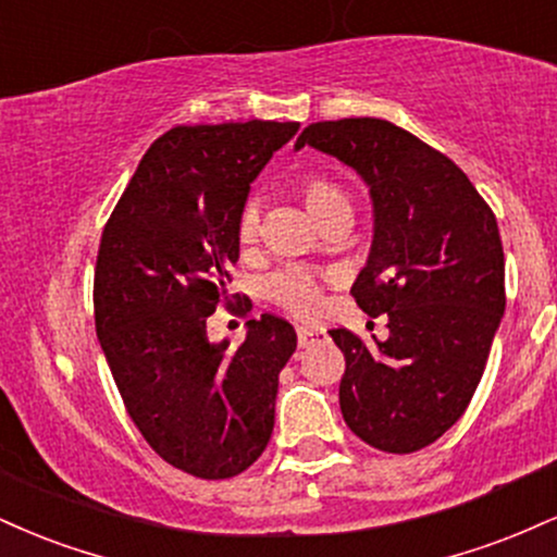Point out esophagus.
<instances>
[{
	"label": "esophagus",
	"instance_id": "obj_1",
	"mask_svg": "<svg viewBox=\"0 0 557 557\" xmlns=\"http://www.w3.org/2000/svg\"><path fill=\"white\" fill-rule=\"evenodd\" d=\"M327 337V332L322 327H298V345L300 348H309L311 343H319Z\"/></svg>",
	"mask_w": 557,
	"mask_h": 557
}]
</instances>
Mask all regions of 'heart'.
<instances>
[{
    "label": "heart",
    "instance_id": "1",
    "mask_svg": "<svg viewBox=\"0 0 557 557\" xmlns=\"http://www.w3.org/2000/svg\"><path fill=\"white\" fill-rule=\"evenodd\" d=\"M300 194L306 198V207L311 209V214L319 220H330L332 214L343 212L350 207V196L345 194L337 183L327 181V177L311 175L300 183ZM261 230V212L257 201H248L240 209L238 216V240L243 246L253 243L259 238ZM267 296L272 304H277L280 309L293 311V314H311L317 309L319 300H322V290H319L317 274L304 264H290L285 270L274 272L267 280Z\"/></svg>",
    "mask_w": 557,
    "mask_h": 557
}]
</instances>
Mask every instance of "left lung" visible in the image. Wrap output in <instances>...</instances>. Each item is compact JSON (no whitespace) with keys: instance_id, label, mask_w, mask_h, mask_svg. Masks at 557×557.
Wrapping results in <instances>:
<instances>
[{"instance_id":"obj_1","label":"left lung","mask_w":557,"mask_h":557,"mask_svg":"<svg viewBox=\"0 0 557 557\" xmlns=\"http://www.w3.org/2000/svg\"><path fill=\"white\" fill-rule=\"evenodd\" d=\"M314 146L354 168L374 203V238L356 304L387 314V341L330 330L345 356L341 411L385 453L432 445L463 417L505 311L500 230L453 159L376 117L311 123Z\"/></svg>"}]
</instances>
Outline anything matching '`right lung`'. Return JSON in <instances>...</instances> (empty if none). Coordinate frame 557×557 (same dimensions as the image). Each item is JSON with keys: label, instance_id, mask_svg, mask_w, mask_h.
I'll return each mask as SVG.
<instances>
[{"label": "right lung", "instance_id": "add662e5", "mask_svg": "<svg viewBox=\"0 0 557 557\" xmlns=\"http://www.w3.org/2000/svg\"><path fill=\"white\" fill-rule=\"evenodd\" d=\"M298 123L177 125L140 159L101 233L96 335L144 440L198 479H230L264 453L290 322L261 314L246 341L212 343L207 319L230 296L248 190ZM239 304L232 306V300Z\"/></svg>", "mask_w": 557, "mask_h": 557}]
</instances>
